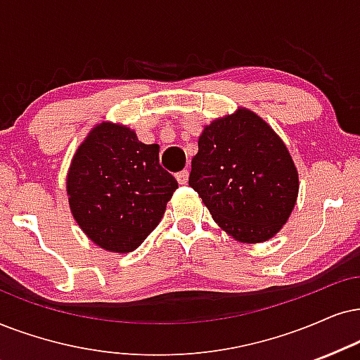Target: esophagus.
I'll return each mask as SVG.
<instances>
[{
    "label": "esophagus",
    "instance_id": "esophagus-1",
    "mask_svg": "<svg viewBox=\"0 0 360 360\" xmlns=\"http://www.w3.org/2000/svg\"><path fill=\"white\" fill-rule=\"evenodd\" d=\"M188 179H189V171L188 169H183V171L176 172V181L179 184H186V183H188Z\"/></svg>",
    "mask_w": 360,
    "mask_h": 360
}]
</instances>
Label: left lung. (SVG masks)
Wrapping results in <instances>:
<instances>
[{
    "mask_svg": "<svg viewBox=\"0 0 360 360\" xmlns=\"http://www.w3.org/2000/svg\"><path fill=\"white\" fill-rule=\"evenodd\" d=\"M189 186L216 224L239 243L274 238L299 194V172L276 131L245 108L204 126Z\"/></svg>",
    "mask_w": 360,
    "mask_h": 360,
    "instance_id": "left-lung-1",
    "label": "left lung"
}]
</instances>
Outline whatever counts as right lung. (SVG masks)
Masks as SVG:
<instances>
[{"label": "right lung", "mask_w": 360, "mask_h": 360, "mask_svg": "<svg viewBox=\"0 0 360 360\" xmlns=\"http://www.w3.org/2000/svg\"><path fill=\"white\" fill-rule=\"evenodd\" d=\"M177 181L159 165L158 144L131 127L103 121L76 149L66 176L68 202L98 248L126 254L159 224Z\"/></svg>", "instance_id": "add662e5"}]
</instances>
